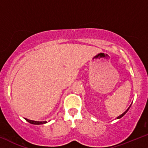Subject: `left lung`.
<instances>
[{
    "label": "left lung",
    "instance_id": "left-lung-1",
    "mask_svg": "<svg viewBox=\"0 0 148 148\" xmlns=\"http://www.w3.org/2000/svg\"><path fill=\"white\" fill-rule=\"evenodd\" d=\"M127 111H128V109L126 110V111L124 112V113H122V114H121V115H119V116H118V117H117V119H119V118H121V117H123V116H124V115H125V114H126V112H127Z\"/></svg>",
    "mask_w": 148,
    "mask_h": 148
}]
</instances>
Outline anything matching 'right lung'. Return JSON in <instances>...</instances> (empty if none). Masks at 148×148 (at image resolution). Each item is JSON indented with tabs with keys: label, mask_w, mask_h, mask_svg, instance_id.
Masks as SVG:
<instances>
[{
	"label": "right lung",
	"mask_w": 148,
	"mask_h": 148,
	"mask_svg": "<svg viewBox=\"0 0 148 148\" xmlns=\"http://www.w3.org/2000/svg\"><path fill=\"white\" fill-rule=\"evenodd\" d=\"M28 122H29L30 124H35V125H40V124H46V121H33V120H30V119H26Z\"/></svg>",
	"instance_id": "obj_1"
}]
</instances>
